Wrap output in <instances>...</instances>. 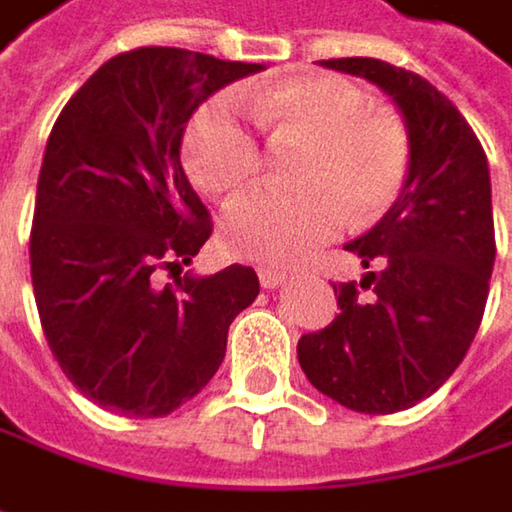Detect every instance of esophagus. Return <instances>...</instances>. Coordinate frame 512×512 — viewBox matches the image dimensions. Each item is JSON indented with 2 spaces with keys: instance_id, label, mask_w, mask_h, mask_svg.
I'll return each instance as SVG.
<instances>
[{
  "instance_id": "esophagus-1",
  "label": "esophagus",
  "mask_w": 512,
  "mask_h": 512,
  "mask_svg": "<svg viewBox=\"0 0 512 512\" xmlns=\"http://www.w3.org/2000/svg\"><path fill=\"white\" fill-rule=\"evenodd\" d=\"M257 278H260V287L272 290V287H278V284L287 278V272L278 269V266H260V269H257Z\"/></svg>"
}]
</instances>
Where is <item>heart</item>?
I'll return each instance as SVG.
<instances>
[{"mask_svg": "<svg viewBox=\"0 0 512 512\" xmlns=\"http://www.w3.org/2000/svg\"><path fill=\"white\" fill-rule=\"evenodd\" d=\"M255 125L275 146H302L299 193H252L222 219L234 257L287 263L331 240L346 210L372 222L393 208L410 169V134L393 111L334 72H296L246 96ZM184 166L210 196H237L260 169V143L231 99L205 105L184 134Z\"/></svg>", "mask_w": 512, "mask_h": 512, "instance_id": "b5f03b06", "label": "heart"}]
</instances>
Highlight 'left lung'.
Segmentation results:
<instances>
[{
	"label": "left lung",
	"mask_w": 512,
	"mask_h": 512,
	"mask_svg": "<svg viewBox=\"0 0 512 512\" xmlns=\"http://www.w3.org/2000/svg\"><path fill=\"white\" fill-rule=\"evenodd\" d=\"M319 64L378 84L410 134L393 208L346 246L378 269L334 284L337 319L299 340L319 393L381 416L437 393L478 334L495 263L489 163L472 125L422 75L378 58Z\"/></svg>",
	"instance_id": "obj_1"
}]
</instances>
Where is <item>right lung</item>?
<instances>
[{
    "mask_svg": "<svg viewBox=\"0 0 512 512\" xmlns=\"http://www.w3.org/2000/svg\"><path fill=\"white\" fill-rule=\"evenodd\" d=\"M263 64L143 46L93 72L55 122L37 178L31 284L58 366L99 407L158 419L208 387L252 266L184 275L213 231L181 166L187 119ZM163 271L176 281L163 285Z\"/></svg>",
    "mask_w": 512,
    "mask_h": 512,
    "instance_id": "obj_1",
    "label": "right lung"
}]
</instances>
